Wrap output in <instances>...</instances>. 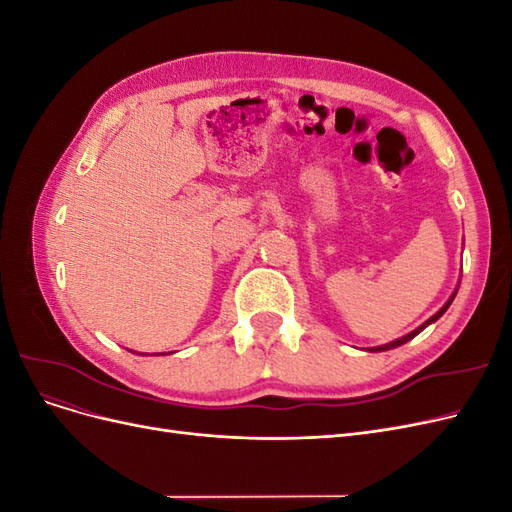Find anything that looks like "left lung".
<instances>
[{"mask_svg":"<svg viewBox=\"0 0 512 512\" xmlns=\"http://www.w3.org/2000/svg\"><path fill=\"white\" fill-rule=\"evenodd\" d=\"M455 294H457V290L451 294V299H448L440 309H438V312L436 314H433L429 320H425L423 324H421V327H416L412 333H408V335H404V337H399V339H395V342H389V344H382V346H376V348H369V352H384V350H391V348H397V346H404L406 342H410V339L412 337H416L418 333H421L423 329H427L429 327V324L431 322H436L444 312H446V309H448V305H451L453 303V299H455Z\"/></svg>","mask_w":512,"mask_h":512,"instance_id":"8db88e82","label":"left lung"}]
</instances>
